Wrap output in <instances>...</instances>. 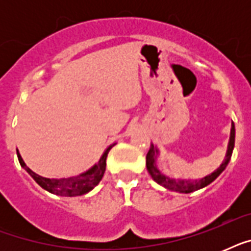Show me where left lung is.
Segmentation results:
<instances>
[{
	"mask_svg": "<svg viewBox=\"0 0 251 251\" xmlns=\"http://www.w3.org/2000/svg\"><path fill=\"white\" fill-rule=\"evenodd\" d=\"M234 134H236V130H234V124L232 122V127H230V137L229 142H228V149H226V153L224 160L220 164V167L218 169H215L212 173L204 176L202 178L199 179H182V178H172V177H168L165 176L163 172L159 169L157 167V156L160 155V151L157 149L156 146L151 143V147H150V151L146 156V167H147V171L151 175L152 179L156 183L161 185L163 187L168 189L171 191H177V193H182V194H189V193H193V191H197L199 189H203L206 187L207 185H210L211 182H214L215 179L218 178L219 176L222 175V172L224 171L228 165L230 160V156H232V152H233L234 149Z\"/></svg>",
	"mask_w": 251,
	"mask_h": 251,
	"instance_id": "1",
	"label": "left lung"
}]
</instances>
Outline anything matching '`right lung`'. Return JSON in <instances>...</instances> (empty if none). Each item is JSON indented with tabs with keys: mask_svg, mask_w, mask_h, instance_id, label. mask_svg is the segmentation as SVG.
<instances>
[{
	"mask_svg": "<svg viewBox=\"0 0 251 251\" xmlns=\"http://www.w3.org/2000/svg\"><path fill=\"white\" fill-rule=\"evenodd\" d=\"M113 145H110L109 147H106L105 151L102 152L101 157L99 159L96 164H94L90 169H87L86 172L80 173L78 176H73V177H68V178H47L43 176H39L33 171H31L22 159L19 151H17L18 159L21 163L22 168H25V172L32 177L37 182V185H40L44 190L52 193V194L61 195V197H78V195L87 194L88 191H91L100 181H101L104 172H105L106 167V156L110 149L113 147Z\"/></svg>",
	"mask_w": 251,
	"mask_h": 251,
	"instance_id": "add662e5",
	"label": "right lung"
}]
</instances>
